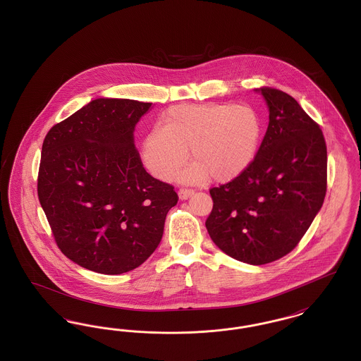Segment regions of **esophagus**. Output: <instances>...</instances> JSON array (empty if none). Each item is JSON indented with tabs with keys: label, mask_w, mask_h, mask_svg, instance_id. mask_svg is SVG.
<instances>
[{
	"label": "esophagus",
	"mask_w": 361,
	"mask_h": 361,
	"mask_svg": "<svg viewBox=\"0 0 361 361\" xmlns=\"http://www.w3.org/2000/svg\"><path fill=\"white\" fill-rule=\"evenodd\" d=\"M190 195H193V190L189 188H180L178 190V197L181 199V200H185V199H188Z\"/></svg>",
	"instance_id": "obj_1"
}]
</instances>
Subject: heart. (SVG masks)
<instances>
[{"mask_svg": "<svg viewBox=\"0 0 361 361\" xmlns=\"http://www.w3.org/2000/svg\"><path fill=\"white\" fill-rule=\"evenodd\" d=\"M262 123L249 105L193 104L176 105L164 116L162 127L145 137L142 157L159 180L181 173L185 183H227L245 172L257 154Z\"/></svg>", "mask_w": 361, "mask_h": 361, "instance_id": "b5f03b06", "label": "heart"}]
</instances>
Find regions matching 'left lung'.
I'll return each mask as SVG.
<instances>
[{
  "mask_svg": "<svg viewBox=\"0 0 361 361\" xmlns=\"http://www.w3.org/2000/svg\"><path fill=\"white\" fill-rule=\"evenodd\" d=\"M259 92L269 124L252 165L227 184L209 189L214 206L206 227L230 257L264 265L292 252L324 204L326 142L319 124L275 87Z\"/></svg>",
  "mask_w": 361,
  "mask_h": 361,
  "instance_id": "obj_1",
  "label": "left lung"
}]
</instances>
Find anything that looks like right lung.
<instances>
[{"label":"right lung","instance_id":"1","mask_svg":"<svg viewBox=\"0 0 361 361\" xmlns=\"http://www.w3.org/2000/svg\"><path fill=\"white\" fill-rule=\"evenodd\" d=\"M152 103L97 99L52 126L37 196L61 252L89 271L121 275L152 256L178 196L145 171L134 130Z\"/></svg>","mask_w":361,"mask_h":361}]
</instances>
